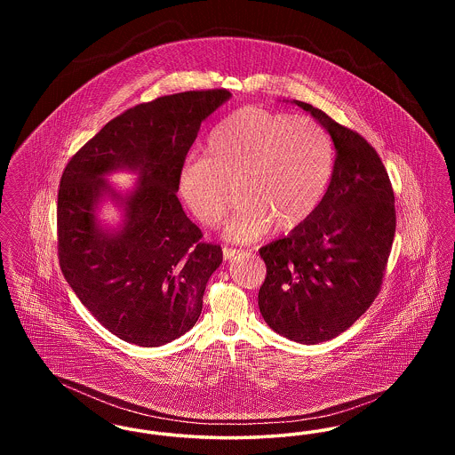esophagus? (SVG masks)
Returning a JSON list of instances; mask_svg holds the SVG:
<instances>
[{
    "mask_svg": "<svg viewBox=\"0 0 455 455\" xmlns=\"http://www.w3.org/2000/svg\"><path fill=\"white\" fill-rule=\"evenodd\" d=\"M238 254H240V251H238V249H234V247H227V245L223 247V259L225 260L235 259Z\"/></svg>",
    "mask_w": 455,
    "mask_h": 455,
    "instance_id": "1",
    "label": "esophagus"
}]
</instances>
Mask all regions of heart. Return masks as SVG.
<instances>
[{"instance_id":"1","label":"heart","mask_w":455,"mask_h":455,"mask_svg":"<svg viewBox=\"0 0 455 455\" xmlns=\"http://www.w3.org/2000/svg\"><path fill=\"white\" fill-rule=\"evenodd\" d=\"M334 169L327 131L310 117L243 106L208 134L206 156L191 155L177 173V193L193 217L213 227L223 218L230 186L240 206L225 221L234 242L262 237L273 223L293 230L314 215Z\"/></svg>"}]
</instances>
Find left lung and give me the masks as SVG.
Segmentation results:
<instances>
[{"instance_id": "1", "label": "left lung", "mask_w": 455, "mask_h": 455, "mask_svg": "<svg viewBox=\"0 0 455 455\" xmlns=\"http://www.w3.org/2000/svg\"><path fill=\"white\" fill-rule=\"evenodd\" d=\"M310 112L334 143V171L314 215L290 235L260 247L266 278L259 310L284 338L317 345L329 341L365 314L380 291L395 234L389 175L367 140Z\"/></svg>"}]
</instances>
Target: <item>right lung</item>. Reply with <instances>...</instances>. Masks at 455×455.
<instances>
[{"mask_svg":"<svg viewBox=\"0 0 455 455\" xmlns=\"http://www.w3.org/2000/svg\"><path fill=\"white\" fill-rule=\"evenodd\" d=\"M230 99L225 88L158 97L108 121L71 156L58 193V258L66 282L112 334L138 347H162L201 315L206 283L223 259L203 242L177 199V173L201 123ZM139 173L117 196L105 175ZM108 194L125 210L119 231L98 225Z\"/></svg>","mask_w":455,"mask_h":455,"instance_id":"right-lung-1","label":"right lung"}]
</instances>
